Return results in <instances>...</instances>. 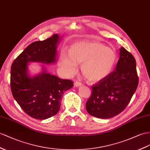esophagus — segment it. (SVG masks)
I'll use <instances>...</instances> for the list:
<instances>
[{
	"label": "esophagus",
	"mask_w": 150,
	"mask_h": 150,
	"mask_svg": "<svg viewBox=\"0 0 150 150\" xmlns=\"http://www.w3.org/2000/svg\"><path fill=\"white\" fill-rule=\"evenodd\" d=\"M74 85H75V87H79V86H82V82H79V81H75V83H74Z\"/></svg>",
	"instance_id": "1"
}]
</instances>
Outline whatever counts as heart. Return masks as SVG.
Wrapping results in <instances>:
<instances>
[{"label": "heart", "mask_w": 150, "mask_h": 150, "mask_svg": "<svg viewBox=\"0 0 150 150\" xmlns=\"http://www.w3.org/2000/svg\"><path fill=\"white\" fill-rule=\"evenodd\" d=\"M114 51L100 42L80 41L72 44L68 54L62 51L59 57L60 67L68 75L74 74L76 64H81L83 76L91 82H97L108 76L116 63Z\"/></svg>", "instance_id": "heart-1"}]
</instances>
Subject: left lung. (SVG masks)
<instances>
[{
    "mask_svg": "<svg viewBox=\"0 0 150 150\" xmlns=\"http://www.w3.org/2000/svg\"><path fill=\"white\" fill-rule=\"evenodd\" d=\"M138 83L136 59L122 47L116 69L92 86V94L86 105L87 112L100 118L116 116L127 106Z\"/></svg>",
    "mask_w": 150,
    "mask_h": 150,
    "instance_id": "obj_1",
    "label": "left lung"
}]
</instances>
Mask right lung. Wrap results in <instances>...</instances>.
Here are the masks:
<instances>
[{
	"label": "right lung",
	"mask_w": 150,
	"mask_h": 150,
	"mask_svg": "<svg viewBox=\"0 0 150 150\" xmlns=\"http://www.w3.org/2000/svg\"><path fill=\"white\" fill-rule=\"evenodd\" d=\"M59 39V35L54 34L43 41L33 42L14 59L11 66L10 85L13 97L26 114L38 120L56 115L64 92L74 86L71 80L47 74L45 68L40 74L33 77L28 75L30 62H55Z\"/></svg>",
	"instance_id": "add662e5"
}]
</instances>
